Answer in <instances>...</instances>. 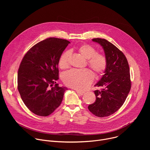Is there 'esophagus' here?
Listing matches in <instances>:
<instances>
[{
	"instance_id": "1",
	"label": "esophagus",
	"mask_w": 150,
	"mask_h": 150,
	"mask_svg": "<svg viewBox=\"0 0 150 150\" xmlns=\"http://www.w3.org/2000/svg\"><path fill=\"white\" fill-rule=\"evenodd\" d=\"M76 93L79 96H82L85 93L84 92H82V91H78V90H76Z\"/></svg>"
}]
</instances>
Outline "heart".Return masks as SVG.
<instances>
[{"label": "heart", "mask_w": 150, "mask_h": 150, "mask_svg": "<svg viewBox=\"0 0 150 150\" xmlns=\"http://www.w3.org/2000/svg\"><path fill=\"white\" fill-rule=\"evenodd\" d=\"M78 52L85 59L88 60V65L94 72L96 76L102 75L108 67V60L102 54L97 53L96 49L89 45H83L79 47ZM70 52H64L59 58V66L62 69L68 67ZM63 81L67 86L83 90L92 83L94 74L89 69H72L63 75Z\"/></svg>", "instance_id": "obj_1"}]
</instances>
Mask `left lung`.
Instances as JSON below:
<instances>
[{
  "label": "left lung",
  "instance_id": "8db88e82",
  "mask_svg": "<svg viewBox=\"0 0 150 150\" xmlns=\"http://www.w3.org/2000/svg\"><path fill=\"white\" fill-rule=\"evenodd\" d=\"M103 48L108 60L105 74L95 85L101 90L94 91L96 101L90 104L88 110L100 117L109 116L123 104L131 88L130 70L123 53L105 39L93 38Z\"/></svg>",
  "mask_w": 150,
  "mask_h": 150
}]
</instances>
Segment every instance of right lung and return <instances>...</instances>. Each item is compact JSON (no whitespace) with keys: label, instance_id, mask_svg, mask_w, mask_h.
<instances>
[{"label":"right lung","instance_id":"1","mask_svg":"<svg viewBox=\"0 0 150 150\" xmlns=\"http://www.w3.org/2000/svg\"><path fill=\"white\" fill-rule=\"evenodd\" d=\"M70 42L48 38L32 47L21 61L18 72V90L25 105L36 115L47 116L60 105L67 88L56 83L58 63Z\"/></svg>","mask_w":150,"mask_h":150}]
</instances>
